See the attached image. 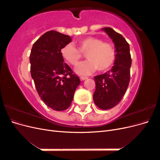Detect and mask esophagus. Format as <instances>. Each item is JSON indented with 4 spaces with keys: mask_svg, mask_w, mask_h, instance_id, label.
<instances>
[{
    "mask_svg": "<svg viewBox=\"0 0 160 160\" xmlns=\"http://www.w3.org/2000/svg\"><path fill=\"white\" fill-rule=\"evenodd\" d=\"M87 79H88V77H80V79L81 81H84V80Z\"/></svg>",
    "mask_w": 160,
    "mask_h": 160,
    "instance_id": "esophagus-1",
    "label": "esophagus"
}]
</instances>
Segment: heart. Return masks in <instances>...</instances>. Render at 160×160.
<instances>
[{"label": "heart", "instance_id": "b5f03b06", "mask_svg": "<svg viewBox=\"0 0 160 160\" xmlns=\"http://www.w3.org/2000/svg\"><path fill=\"white\" fill-rule=\"evenodd\" d=\"M77 43L79 49L72 43H68L61 50L62 57L71 65L78 64L83 57L82 53L86 55L89 60L81 62L75 67L77 74L88 75L98 69L101 72L106 71L114 64L116 52L110 43L93 37L82 38Z\"/></svg>", "mask_w": 160, "mask_h": 160}]
</instances>
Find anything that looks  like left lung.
Instances as JSON below:
<instances>
[{
  "instance_id": "left-lung-1",
  "label": "left lung",
  "mask_w": 160,
  "mask_h": 160,
  "mask_svg": "<svg viewBox=\"0 0 160 160\" xmlns=\"http://www.w3.org/2000/svg\"><path fill=\"white\" fill-rule=\"evenodd\" d=\"M114 42L116 59L111 69L95 76V91L93 101L101 109H109L117 105L122 99L130 80L132 58L129 45L121 34L113 28H102Z\"/></svg>"
}]
</instances>
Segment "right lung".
Listing matches in <instances>:
<instances>
[{
	"mask_svg": "<svg viewBox=\"0 0 160 160\" xmlns=\"http://www.w3.org/2000/svg\"><path fill=\"white\" fill-rule=\"evenodd\" d=\"M71 41L68 35L48 31L34 43L30 54L31 74L38 94L45 105L55 111L70 107L81 83L61 54L62 48Z\"/></svg>",
	"mask_w": 160,
	"mask_h": 160,
	"instance_id": "right-lung-1",
	"label": "right lung"
}]
</instances>
